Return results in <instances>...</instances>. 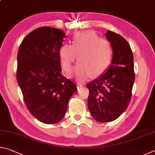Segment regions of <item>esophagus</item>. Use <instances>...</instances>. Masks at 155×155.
Returning <instances> with one entry per match:
<instances>
[{
	"instance_id": "1",
	"label": "esophagus",
	"mask_w": 155,
	"mask_h": 155,
	"mask_svg": "<svg viewBox=\"0 0 155 155\" xmlns=\"http://www.w3.org/2000/svg\"><path fill=\"white\" fill-rule=\"evenodd\" d=\"M77 86H78V88H82L83 85L80 83H77Z\"/></svg>"
}]
</instances>
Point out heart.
Returning a JSON list of instances; mask_svg holds the SVG:
<instances>
[{
  "mask_svg": "<svg viewBox=\"0 0 155 155\" xmlns=\"http://www.w3.org/2000/svg\"><path fill=\"white\" fill-rule=\"evenodd\" d=\"M78 56L79 61L74 69V75L83 81L89 76L98 77L110 67L113 57V49L109 41L100 38L91 31L76 32L71 45L64 43L58 50L61 67L69 73Z\"/></svg>",
  "mask_w": 155,
  "mask_h": 155,
  "instance_id": "obj_1",
  "label": "heart"
}]
</instances>
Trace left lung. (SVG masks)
<instances>
[{"instance_id": "1", "label": "left lung", "mask_w": 155, "mask_h": 155, "mask_svg": "<svg viewBox=\"0 0 155 155\" xmlns=\"http://www.w3.org/2000/svg\"><path fill=\"white\" fill-rule=\"evenodd\" d=\"M105 37L112 46V64L104 74L86 85L89 111L101 123L116 120L127 110L135 81L134 56L129 43L111 31Z\"/></svg>"}]
</instances>
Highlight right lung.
Here are the masks:
<instances>
[{
    "instance_id": "1",
    "label": "right lung",
    "mask_w": 155,
    "mask_h": 155,
    "mask_svg": "<svg viewBox=\"0 0 155 155\" xmlns=\"http://www.w3.org/2000/svg\"><path fill=\"white\" fill-rule=\"evenodd\" d=\"M65 38L61 29L41 27L24 38L18 53L17 81L32 115L45 124L61 121L77 90L62 75L58 50Z\"/></svg>"
}]
</instances>
